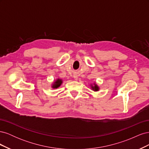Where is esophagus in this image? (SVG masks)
Instances as JSON below:
<instances>
[{"instance_id": "34e87169", "label": "esophagus", "mask_w": 149, "mask_h": 149, "mask_svg": "<svg viewBox=\"0 0 149 149\" xmlns=\"http://www.w3.org/2000/svg\"><path fill=\"white\" fill-rule=\"evenodd\" d=\"M74 78L75 79H78V76H76V75H75V76H74Z\"/></svg>"}]
</instances>
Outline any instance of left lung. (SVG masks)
<instances>
[{"label": "left lung", "mask_w": 149, "mask_h": 149, "mask_svg": "<svg viewBox=\"0 0 149 149\" xmlns=\"http://www.w3.org/2000/svg\"><path fill=\"white\" fill-rule=\"evenodd\" d=\"M91 88L93 89V90H94V91H97L99 90V87L96 84H94V86L91 85Z\"/></svg>", "instance_id": "obj_1"}]
</instances>
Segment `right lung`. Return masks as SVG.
Segmentation results:
<instances>
[{
    "label": "right lung",
    "mask_w": 149,
    "mask_h": 149,
    "mask_svg": "<svg viewBox=\"0 0 149 149\" xmlns=\"http://www.w3.org/2000/svg\"><path fill=\"white\" fill-rule=\"evenodd\" d=\"M62 80L60 79H57L55 83H54V84L52 85V88H57L59 86H60V85L62 83Z\"/></svg>",
    "instance_id": "add662e5"
}]
</instances>
